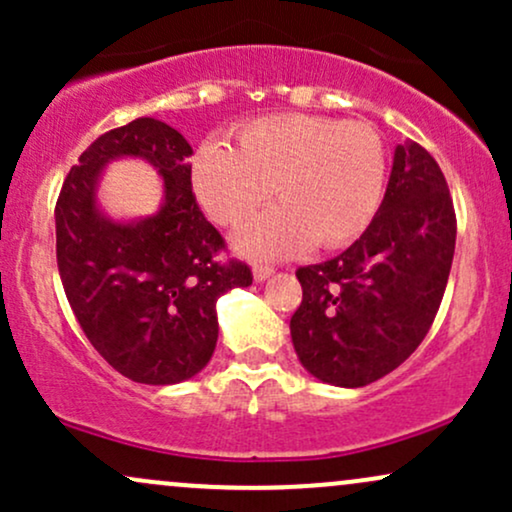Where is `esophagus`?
Returning <instances> with one entry per match:
<instances>
[{
  "label": "esophagus",
  "instance_id": "1",
  "mask_svg": "<svg viewBox=\"0 0 512 512\" xmlns=\"http://www.w3.org/2000/svg\"><path fill=\"white\" fill-rule=\"evenodd\" d=\"M272 274H274V267H269V264H255V267H252V279L255 281L269 279Z\"/></svg>",
  "mask_w": 512,
  "mask_h": 512
}]
</instances>
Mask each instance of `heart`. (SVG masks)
I'll return each mask as SVG.
<instances>
[{
    "label": "heart",
    "mask_w": 512,
    "mask_h": 512,
    "mask_svg": "<svg viewBox=\"0 0 512 512\" xmlns=\"http://www.w3.org/2000/svg\"><path fill=\"white\" fill-rule=\"evenodd\" d=\"M385 170V144L366 122L284 113L245 125L236 149L204 144L190 178L223 226L250 221L274 187L279 207L240 228L233 245L248 260H281L361 236L383 199Z\"/></svg>",
    "instance_id": "b5f03b06"
}]
</instances>
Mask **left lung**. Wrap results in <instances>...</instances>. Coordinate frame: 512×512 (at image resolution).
<instances>
[{
	"mask_svg": "<svg viewBox=\"0 0 512 512\" xmlns=\"http://www.w3.org/2000/svg\"><path fill=\"white\" fill-rule=\"evenodd\" d=\"M455 236L438 163L416 142L397 144L383 204L363 236L296 272L303 301L291 342L303 368L327 385L363 387L407 361L443 301Z\"/></svg>",
	"mask_w": 512,
	"mask_h": 512,
	"instance_id": "left-lung-1",
	"label": "left lung"
}]
</instances>
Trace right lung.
<instances>
[{"mask_svg":"<svg viewBox=\"0 0 512 512\" xmlns=\"http://www.w3.org/2000/svg\"><path fill=\"white\" fill-rule=\"evenodd\" d=\"M192 146L166 122L137 117L98 137L69 170L55 209L57 267L81 330L134 383L175 385L209 363L216 301L252 284L248 264H219L221 233L192 195ZM137 157L162 175L149 217L115 220L97 190L104 168Z\"/></svg>","mask_w":512,"mask_h":512,"instance_id":"obj_1","label":"right lung"}]
</instances>
